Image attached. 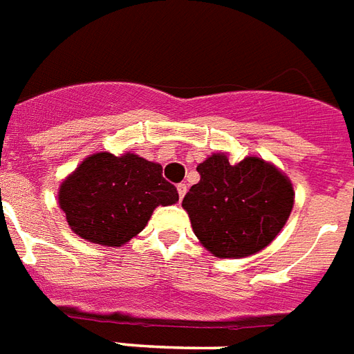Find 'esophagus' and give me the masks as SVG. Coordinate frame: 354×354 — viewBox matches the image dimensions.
<instances>
[{
    "instance_id": "esophagus-1",
    "label": "esophagus",
    "mask_w": 354,
    "mask_h": 354,
    "mask_svg": "<svg viewBox=\"0 0 354 354\" xmlns=\"http://www.w3.org/2000/svg\"><path fill=\"white\" fill-rule=\"evenodd\" d=\"M176 189H178V196H180V200H182L183 196H185V193H187V183H178Z\"/></svg>"
}]
</instances>
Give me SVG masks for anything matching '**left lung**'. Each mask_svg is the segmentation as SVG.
I'll list each match as a JSON object with an SVG mask.
<instances>
[{"mask_svg":"<svg viewBox=\"0 0 354 354\" xmlns=\"http://www.w3.org/2000/svg\"><path fill=\"white\" fill-rule=\"evenodd\" d=\"M200 182L182 205L194 235L216 257H246L274 241L288 221L294 191L288 178L259 158L232 165L213 154L196 167Z\"/></svg>","mask_w":354,"mask_h":354,"instance_id":"8db88e82","label":"left lung"}]
</instances>
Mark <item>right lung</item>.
I'll return each mask as SVG.
<instances>
[{
    "label": "right lung",
    "mask_w": 354,
    "mask_h": 354,
    "mask_svg": "<svg viewBox=\"0 0 354 354\" xmlns=\"http://www.w3.org/2000/svg\"><path fill=\"white\" fill-rule=\"evenodd\" d=\"M161 165L136 154L99 152L86 158L60 187V207L86 241L121 246L138 235L158 205L178 202Z\"/></svg>",
    "instance_id": "add662e5"
}]
</instances>
